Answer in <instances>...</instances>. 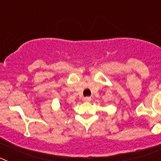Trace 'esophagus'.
I'll use <instances>...</instances> for the list:
<instances>
[{
  "instance_id": "esophagus-1",
  "label": "esophagus",
  "mask_w": 161,
  "mask_h": 161,
  "mask_svg": "<svg viewBox=\"0 0 161 161\" xmlns=\"http://www.w3.org/2000/svg\"><path fill=\"white\" fill-rule=\"evenodd\" d=\"M84 101L85 102H90L91 97H84Z\"/></svg>"
}]
</instances>
